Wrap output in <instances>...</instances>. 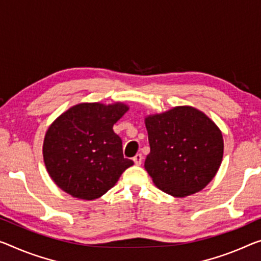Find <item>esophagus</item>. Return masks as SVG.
Returning <instances> with one entry per match:
<instances>
[{"mask_svg": "<svg viewBox=\"0 0 261 261\" xmlns=\"http://www.w3.org/2000/svg\"><path fill=\"white\" fill-rule=\"evenodd\" d=\"M142 160H143V156L141 154H136L133 158V161L136 166H140V164L142 163Z\"/></svg>", "mask_w": 261, "mask_h": 261, "instance_id": "obj_1", "label": "esophagus"}]
</instances>
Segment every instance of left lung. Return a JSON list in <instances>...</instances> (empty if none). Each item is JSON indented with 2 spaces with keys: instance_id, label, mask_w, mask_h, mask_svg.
Here are the masks:
<instances>
[{
  "instance_id": "left-lung-1",
  "label": "left lung",
  "mask_w": 261,
  "mask_h": 261,
  "mask_svg": "<svg viewBox=\"0 0 261 261\" xmlns=\"http://www.w3.org/2000/svg\"><path fill=\"white\" fill-rule=\"evenodd\" d=\"M150 153L144 168L156 187L174 197L204 189L220 167L223 135L203 112L177 106L144 119Z\"/></svg>"
}]
</instances>
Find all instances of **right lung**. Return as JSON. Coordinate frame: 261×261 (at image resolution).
<instances>
[{
    "mask_svg": "<svg viewBox=\"0 0 261 261\" xmlns=\"http://www.w3.org/2000/svg\"><path fill=\"white\" fill-rule=\"evenodd\" d=\"M128 110L122 102H82L51 123L43 158L52 181L62 190L80 199L99 198L133 166L123 158L122 141L113 130Z\"/></svg>",
    "mask_w": 261,
    "mask_h": 261,
    "instance_id": "add662e5",
    "label": "right lung"
}]
</instances>
